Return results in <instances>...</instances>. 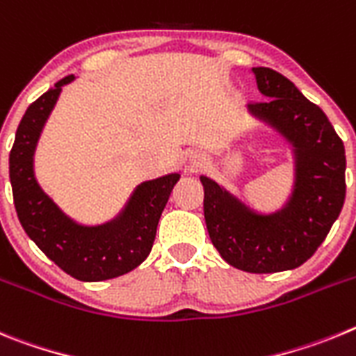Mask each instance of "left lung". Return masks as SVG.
I'll use <instances>...</instances> for the list:
<instances>
[{"label": "left lung", "mask_w": 356, "mask_h": 356, "mask_svg": "<svg viewBox=\"0 0 356 356\" xmlns=\"http://www.w3.org/2000/svg\"><path fill=\"white\" fill-rule=\"evenodd\" d=\"M252 70L266 101L248 104L246 113L289 147L291 191L277 209L262 211L200 175L204 216L223 261L248 273H277L312 257L339 218L346 197V152L328 117L293 81L268 67Z\"/></svg>", "instance_id": "obj_1"}]
</instances>
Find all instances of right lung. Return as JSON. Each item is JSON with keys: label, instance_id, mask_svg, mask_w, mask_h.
Listing matches in <instances>:
<instances>
[{"label": "right lung", "instance_id": "obj_1", "mask_svg": "<svg viewBox=\"0 0 356 356\" xmlns=\"http://www.w3.org/2000/svg\"><path fill=\"white\" fill-rule=\"evenodd\" d=\"M74 76L60 79L26 110L10 150V184L19 222L28 238L67 275L101 282L129 273L154 245L156 229L179 172L140 182L124 207L102 223H81L42 190L35 175V150L62 88Z\"/></svg>", "mask_w": 356, "mask_h": 356}]
</instances>
